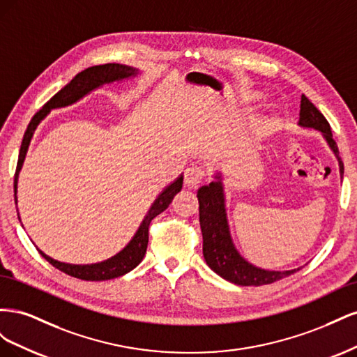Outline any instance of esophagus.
Segmentation results:
<instances>
[{
  "label": "esophagus",
  "instance_id": "obj_1",
  "mask_svg": "<svg viewBox=\"0 0 357 357\" xmlns=\"http://www.w3.org/2000/svg\"><path fill=\"white\" fill-rule=\"evenodd\" d=\"M205 177V169L201 165H192L185 172V183L188 186H197Z\"/></svg>",
  "mask_w": 357,
  "mask_h": 357
}]
</instances>
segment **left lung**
Returning <instances> with one entry per match:
<instances>
[{
  "label": "left lung",
  "mask_w": 357,
  "mask_h": 357,
  "mask_svg": "<svg viewBox=\"0 0 357 357\" xmlns=\"http://www.w3.org/2000/svg\"><path fill=\"white\" fill-rule=\"evenodd\" d=\"M299 126L314 128L320 131L328 142L332 152L340 164V174L344 176V164L340 158L338 146L332 137L331 125L305 95L301 96ZM199 201V225L202 231V253L207 265L215 274L228 282L238 286H264L271 284L277 280L289 277L299 271L301 268L290 271H269L247 262L236 250L231 234L228 219H226L225 193L220 174L215 176V181L198 189Z\"/></svg>",
  "instance_id": "obj_1"
}]
</instances>
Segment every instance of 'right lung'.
<instances>
[{"mask_svg":"<svg viewBox=\"0 0 357 357\" xmlns=\"http://www.w3.org/2000/svg\"><path fill=\"white\" fill-rule=\"evenodd\" d=\"M137 74H138L137 68L122 66V63H104V66L89 67L75 75L67 86H63L55 96H52V98L43 105V109L37 112L34 117L31 119L22 139V146H20L16 174H15V202L16 204H17L16 192H17L19 171L24 165L32 134H34L37 125L47 116V113L53 109H59V107H67L70 104H74L75 101L83 98L86 93L100 88L101 84L134 77ZM181 188H183V176H180L176 181H172L169 186H167L164 190H162L160 195L155 199L152 207H150V210L147 211L144 220L142 222V225H139L137 234L134 235V238L128 243V245L123 248V250L119 252L116 256L107 259L104 262L92 264V265H71V264H63V262L55 261V259H52L47 255L43 253L40 248H37V250L49 264L58 268L59 271L75 278L86 280V282H104V280L125 275L126 273L132 271V269L143 261L147 250V243H149L150 222H152L158 214H160L162 211L168 208L172 198L177 195V193L181 190Z\"/></svg>","mask_w":357,"mask_h":357,"instance_id":"obj_1","label":"right lung"}]
</instances>
